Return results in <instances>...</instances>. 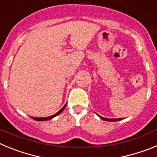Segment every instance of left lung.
<instances>
[{
    "mask_svg": "<svg viewBox=\"0 0 157 157\" xmlns=\"http://www.w3.org/2000/svg\"><path fill=\"white\" fill-rule=\"evenodd\" d=\"M100 118H101V120H105V121H110V122H116V121H119L121 119H108V118H104V117H101V116H98Z\"/></svg>",
    "mask_w": 157,
    "mask_h": 157,
    "instance_id": "1",
    "label": "left lung"
}]
</instances>
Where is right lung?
<instances>
[{
    "label": "right lung",
    "instance_id": "right-lung-1",
    "mask_svg": "<svg viewBox=\"0 0 157 157\" xmlns=\"http://www.w3.org/2000/svg\"><path fill=\"white\" fill-rule=\"evenodd\" d=\"M66 105H67V104H66V105H64V106L63 107V108H62L61 109H60V110L59 111V112H56V114L52 115V116H48V117H44V118H35V117H31V118H32V119H33V120H36V121H45V120H51V119H52V118H53V117H55V116H57V115L60 114V113H61V112H63V110H64V109H65V107H66Z\"/></svg>",
    "mask_w": 157,
    "mask_h": 157
}]
</instances>
